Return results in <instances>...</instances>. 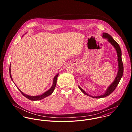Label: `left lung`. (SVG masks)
Returning <instances> with one entry per match:
<instances>
[{
	"label": "left lung",
	"mask_w": 132,
	"mask_h": 132,
	"mask_svg": "<svg viewBox=\"0 0 132 132\" xmlns=\"http://www.w3.org/2000/svg\"><path fill=\"white\" fill-rule=\"evenodd\" d=\"M103 37L105 38H107L108 39V41L114 46V47L115 48L116 51L117 52V60L118 61V73L117 76L115 78V79L114 80V81H113V83L111 84V85L108 88L107 90H106V92H105V93L103 95H99L97 96H92L89 94H87L83 89H82L79 86V89L81 90V92L87 95H88L89 96H91L92 97L94 98H102V97H106L109 95L111 94L112 93H113V91L115 89V88H116L117 86L118 85L122 76L123 75V63H122V59H121V51L120 49V48L119 47V45H118V44L113 39L112 37L109 35L107 33H103Z\"/></svg>",
	"instance_id": "8db88e82"
}]
</instances>
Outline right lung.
<instances>
[{"label": "right lung", "mask_w": 132, "mask_h": 132, "mask_svg": "<svg viewBox=\"0 0 132 132\" xmlns=\"http://www.w3.org/2000/svg\"><path fill=\"white\" fill-rule=\"evenodd\" d=\"M58 74L57 75L55 76L54 78V79H53V85L52 86V87L50 88V89H49L48 90H47V92H46L45 93H44L43 94H41V95H37V96H30V95H27V94H24L22 91H21V90L19 89L18 87V89H19L20 92L23 94L24 96H25L26 98H27L28 99L31 100V101H38V100H42L43 98H44L45 97L50 95V94H52V93L53 92L55 88V86H56V85L57 82V77L58 76ZM10 77L12 79V80L13 81V79L12 78V76H11V64H10ZM14 82V81H13Z\"/></svg>", "instance_id": "add662e5"}]
</instances>
